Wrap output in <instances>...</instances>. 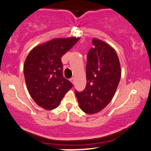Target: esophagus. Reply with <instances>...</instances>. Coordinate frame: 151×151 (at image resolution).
Returning <instances> with one entry per match:
<instances>
[{"mask_svg":"<svg viewBox=\"0 0 151 151\" xmlns=\"http://www.w3.org/2000/svg\"><path fill=\"white\" fill-rule=\"evenodd\" d=\"M70 81L72 82V83H74V77H72V78H71V79H70Z\"/></svg>","mask_w":151,"mask_h":151,"instance_id":"obj_1","label":"esophagus"}]
</instances>
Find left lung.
Here are the masks:
<instances>
[{"instance_id":"8db88e82","label":"left lung","mask_w":151,"mask_h":151,"mask_svg":"<svg viewBox=\"0 0 151 151\" xmlns=\"http://www.w3.org/2000/svg\"><path fill=\"white\" fill-rule=\"evenodd\" d=\"M93 48L87 54V84L82 92L75 91L80 108L94 114L108 105L115 94L121 77L118 57L110 45L92 39Z\"/></svg>"}]
</instances>
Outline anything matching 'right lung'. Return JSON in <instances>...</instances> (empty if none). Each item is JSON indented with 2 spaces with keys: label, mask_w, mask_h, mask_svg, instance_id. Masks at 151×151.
<instances>
[{
  "label": "right lung",
  "mask_w": 151,
  "mask_h": 151,
  "mask_svg": "<svg viewBox=\"0 0 151 151\" xmlns=\"http://www.w3.org/2000/svg\"><path fill=\"white\" fill-rule=\"evenodd\" d=\"M79 38L54 39L32 49L26 57L24 74L28 91L34 102L45 110H53L73 87L63 77L61 58Z\"/></svg>",
  "instance_id": "right-lung-1"
}]
</instances>
